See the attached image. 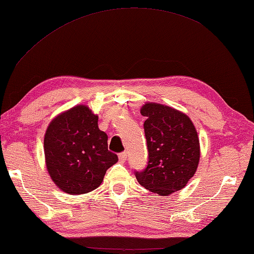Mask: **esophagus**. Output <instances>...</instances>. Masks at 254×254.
Here are the masks:
<instances>
[{"label":"esophagus","instance_id":"1","mask_svg":"<svg viewBox=\"0 0 254 254\" xmlns=\"http://www.w3.org/2000/svg\"><path fill=\"white\" fill-rule=\"evenodd\" d=\"M127 152L126 151H123V152H121V154H119V159H120V162L121 163H126V160H127Z\"/></svg>","mask_w":254,"mask_h":254}]
</instances>
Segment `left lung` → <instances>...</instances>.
<instances>
[{
	"instance_id": "obj_1",
	"label": "left lung",
	"mask_w": 254,
	"mask_h": 254,
	"mask_svg": "<svg viewBox=\"0 0 254 254\" xmlns=\"http://www.w3.org/2000/svg\"><path fill=\"white\" fill-rule=\"evenodd\" d=\"M148 165L135 172L138 182L152 193L170 195L182 190L195 174L200 143L194 124L184 113L157 103L141 107Z\"/></svg>"
}]
</instances>
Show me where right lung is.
<instances>
[{
    "instance_id": "add662e5",
    "label": "right lung",
    "mask_w": 254,
    "mask_h": 254,
    "mask_svg": "<svg viewBox=\"0 0 254 254\" xmlns=\"http://www.w3.org/2000/svg\"><path fill=\"white\" fill-rule=\"evenodd\" d=\"M107 134L98 128V116L76 105L56 116L44 138L46 167L60 190L79 195L97 189L106 171L118 162L108 150Z\"/></svg>"
}]
</instances>
